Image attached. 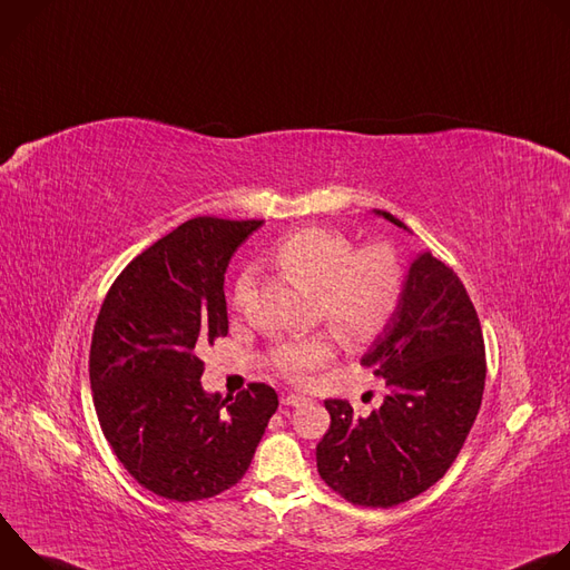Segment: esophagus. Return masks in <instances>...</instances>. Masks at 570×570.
<instances>
[{
	"label": "esophagus",
	"instance_id": "esophagus-1",
	"mask_svg": "<svg viewBox=\"0 0 570 570\" xmlns=\"http://www.w3.org/2000/svg\"><path fill=\"white\" fill-rule=\"evenodd\" d=\"M282 403L284 405H302V403H306V396L304 394H282Z\"/></svg>",
	"mask_w": 570,
	"mask_h": 570
}]
</instances>
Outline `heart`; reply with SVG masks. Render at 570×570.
Returning <instances> with one entry per match:
<instances>
[{
	"instance_id": "heart-1",
	"label": "heart",
	"mask_w": 570,
	"mask_h": 570,
	"mask_svg": "<svg viewBox=\"0 0 570 570\" xmlns=\"http://www.w3.org/2000/svg\"><path fill=\"white\" fill-rule=\"evenodd\" d=\"M271 264L288 282L315 293L320 315L350 343L376 336L401 295L403 275L390 248L370 246L354 253L352 243L332 229L304 227L284 236L271 255ZM250 291L253 277L243 273L234 284V304H246ZM332 352L334 345L327 334H311L282 343L273 352V363L284 376L302 381Z\"/></svg>"
}]
</instances>
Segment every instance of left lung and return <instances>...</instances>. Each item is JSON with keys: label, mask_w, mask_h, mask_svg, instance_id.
<instances>
[{"label": "left lung", "mask_w": 570, "mask_h": 570, "mask_svg": "<svg viewBox=\"0 0 570 570\" xmlns=\"http://www.w3.org/2000/svg\"><path fill=\"white\" fill-rule=\"evenodd\" d=\"M376 218L411 232L387 212ZM361 363L385 381L367 417L327 399L332 426L317 442L322 480L347 501L392 508L429 490L458 458L482 401L484 343L458 275L429 250L411 257L401 295Z\"/></svg>", "instance_id": "left-lung-1"}]
</instances>
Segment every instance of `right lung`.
Listing matches in <instances>:
<instances>
[{
  "instance_id": "right-lung-1",
  "label": "right lung",
  "mask_w": 570,
  "mask_h": 570,
  "mask_svg": "<svg viewBox=\"0 0 570 570\" xmlns=\"http://www.w3.org/2000/svg\"><path fill=\"white\" fill-rule=\"evenodd\" d=\"M264 220L198 216L132 259L99 311L90 381L101 431L148 492L212 499L248 471L279 399L266 383L223 399L198 350L227 336L225 271Z\"/></svg>"
}]
</instances>
